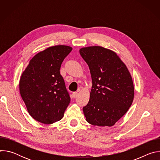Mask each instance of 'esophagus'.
<instances>
[{"label":"esophagus","instance_id":"esophagus-1","mask_svg":"<svg viewBox=\"0 0 160 160\" xmlns=\"http://www.w3.org/2000/svg\"><path fill=\"white\" fill-rule=\"evenodd\" d=\"M72 95H73V97L74 98H76L78 96V92H74L72 94Z\"/></svg>","mask_w":160,"mask_h":160}]
</instances>
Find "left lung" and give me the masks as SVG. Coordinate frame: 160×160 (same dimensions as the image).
I'll return each mask as SVG.
<instances>
[{
  "label": "left lung",
  "instance_id": "8db88e82",
  "mask_svg": "<svg viewBox=\"0 0 160 160\" xmlns=\"http://www.w3.org/2000/svg\"><path fill=\"white\" fill-rule=\"evenodd\" d=\"M87 63L92 86L88 104L83 108L86 121L111 127L127 112L134 97L132 76L117 54L101 46L80 49Z\"/></svg>",
  "mask_w": 160,
  "mask_h": 160
}]
</instances>
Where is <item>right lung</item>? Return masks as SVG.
Instances as JSON below:
<instances>
[{
    "instance_id": "add662e5",
    "label": "right lung",
    "mask_w": 160,
    "mask_h": 160,
    "mask_svg": "<svg viewBox=\"0 0 160 160\" xmlns=\"http://www.w3.org/2000/svg\"><path fill=\"white\" fill-rule=\"evenodd\" d=\"M68 45H55L35 54L22 72L19 92L30 115L37 122L52 124L61 120L69 105L60 68L72 51Z\"/></svg>"
}]
</instances>
